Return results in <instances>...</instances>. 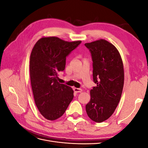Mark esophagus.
<instances>
[{
  "instance_id": "1",
  "label": "esophagus",
  "mask_w": 148,
  "mask_h": 148,
  "mask_svg": "<svg viewBox=\"0 0 148 148\" xmlns=\"http://www.w3.org/2000/svg\"><path fill=\"white\" fill-rule=\"evenodd\" d=\"M73 91L76 93H78V92H81L82 91V89H79V88H73Z\"/></svg>"
}]
</instances>
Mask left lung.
I'll return each mask as SVG.
<instances>
[{
  "label": "left lung",
  "instance_id": "8db88e82",
  "mask_svg": "<svg viewBox=\"0 0 148 148\" xmlns=\"http://www.w3.org/2000/svg\"><path fill=\"white\" fill-rule=\"evenodd\" d=\"M92 60L93 82L91 99L86 105L88 117L101 123L113 114L120 100L124 83L122 58L113 44L100 39L84 44Z\"/></svg>",
  "mask_w": 148,
  "mask_h": 148
}]
</instances>
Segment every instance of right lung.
Segmentation results:
<instances>
[{"label":"right lung","instance_id":"right-lung-1","mask_svg":"<svg viewBox=\"0 0 148 148\" xmlns=\"http://www.w3.org/2000/svg\"><path fill=\"white\" fill-rule=\"evenodd\" d=\"M81 42H67L57 37L42 38L31 51L30 79L35 104L47 120L60 118L73 99V89L58 82V73L65 70L66 57Z\"/></svg>","mask_w":148,"mask_h":148}]
</instances>
